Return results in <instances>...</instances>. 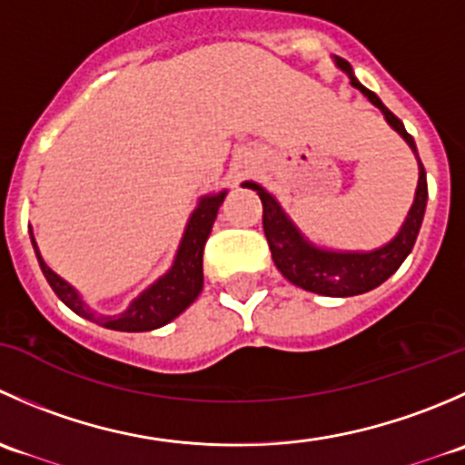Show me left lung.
I'll return each mask as SVG.
<instances>
[{
	"instance_id": "left-lung-1",
	"label": "left lung",
	"mask_w": 465,
	"mask_h": 465,
	"mask_svg": "<svg viewBox=\"0 0 465 465\" xmlns=\"http://www.w3.org/2000/svg\"><path fill=\"white\" fill-rule=\"evenodd\" d=\"M335 64L341 72L349 74L351 85L358 87L382 112L387 124L405 139L419 159L414 139L405 130L402 121L384 107V103L371 89L364 87L353 76V69L346 60L335 58ZM242 186L254 189L259 193L262 203V232H265L267 245H270L272 261L279 267L281 274L290 283L299 285L308 292L326 294V297H355V294L369 292V290L384 283L410 256L416 236H419L420 223H423L425 204H428V177H425V168L419 159V186H416L414 204H411L410 213H407L405 223H402L401 232L393 236V241L371 252H331L306 241L303 233L288 218V213L276 203L274 195L267 193L261 184L245 182Z\"/></svg>"
}]
</instances>
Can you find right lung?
Listing matches in <instances>:
<instances>
[{"label":"right lung","mask_w":465,"mask_h":465,"mask_svg":"<svg viewBox=\"0 0 465 465\" xmlns=\"http://www.w3.org/2000/svg\"><path fill=\"white\" fill-rule=\"evenodd\" d=\"M227 191H220L215 195H204L200 200L198 209L191 213L189 224L184 229V236H182L180 250H177L173 267L162 276L159 281H154L148 290H143L137 299L128 306V311H124L121 315L114 317H103L96 315L92 308L87 306L81 299V294L72 288L64 279H60L45 261H42L40 250L35 245V238L31 233L33 250H35L37 262L42 267V274L49 281L51 290L58 294L60 302L67 308H72L76 315L85 317L89 322H96L101 326L112 328V331H125V332H143V331H154V328L163 326V323L175 320L180 312H184L191 303L198 299V294L203 292L204 274H203V252L204 242L209 238L211 227L215 223V215H218L220 204H223Z\"/></svg>","instance_id":"add662e5"}]
</instances>
